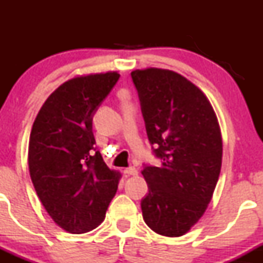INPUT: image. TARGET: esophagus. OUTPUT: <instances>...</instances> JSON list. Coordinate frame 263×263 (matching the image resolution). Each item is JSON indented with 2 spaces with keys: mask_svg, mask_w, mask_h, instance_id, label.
I'll return each mask as SVG.
<instances>
[{
  "mask_svg": "<svg viewBox=\"0 0 263 263\" xmlns=\"http://www.w3.org/2000/svg\"><path fill=\"white\" fill-rule=\"evenodd\" d=\"M123 173H125L126 176H137L138 172L135 167H128V168H126L125 171H123Z\"/></svg>",
  "mask_w": 263,
  "mask_h": 263,
  "instance_id": "esophagus-1",
  "label": "esophagus"
}]
</instances>
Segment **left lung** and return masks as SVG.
<instances>
[{"label": "left lung", "instance_id": "1", "mask_svg": "<svg viewBox=\"0 0 263 263\" xmlns=\"http://www.w3.org/2000/svg\"><path fill=\"white\" fill-rule=\"evenodd\" d=\"M146 131L159 167L142 171L148 194L142 215L157 234L178 237L203 216L218 183L222 138L215 111L204 92L167 69L131 73Z\"/></svg>", "mask_w": 263, "mask_h": 263}]
</instances>
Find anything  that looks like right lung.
Masks as SVG:
<instances>
[{
	"label": "right lung",
	"mask_w": 263,
	"mask_h": 263,
	"mask_svg": "<svg viewBox=\"0 0 263 263\" xmlns=\"http://www.w3.org/2000/svg\"><path fill=\"white\" fill-rule=\"evenodd\" d=\"M117 71L75 77L50 93L35 117L29 174L39 200L63 230L91 231L104 221L120 172L96 149L92 116L119 80Z\"/></svg>",
	"instance_id": "obj_1"
}]
</instances>
